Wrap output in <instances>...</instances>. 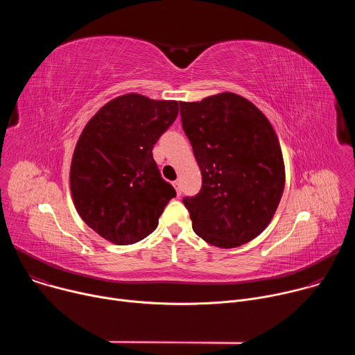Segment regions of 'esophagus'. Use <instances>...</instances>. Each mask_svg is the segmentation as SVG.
<instances>
[{"label": "esophagus", "mask_w": 355, "mask_h": 355, "mask_svg": "<svg viewBox=\"0 0 355 355\" xmlns=\"http://www.w3.org/2000/svg\"><path fill=\"white\" fill-rule=\"evenodd\" d=\"M173 185H174V188H175V191H177V195L180 196V195H181V185H180V181H174Z\"/></svg>", "instance_id": "esophagus-1"}]
</instances>
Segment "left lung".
<instances>
[{
    "label": "left lung",
    "instance_id": "obj_1",
    "mask_svg": "<svg viewBox=\"0 0 355 355\" xmlns=\"http://www.w3.org/2000/svg\"><path fill=\"white\" fill-rule=\"evenodd\" d=\"M180 107L202 174L200 191L182 199L193 232L222 248L248 243L271 222L285 185L282 151L270 121L233 92Z\"/></svg>",
    "mask_w": 355,
    "mask_h": 355
}]
</instances>
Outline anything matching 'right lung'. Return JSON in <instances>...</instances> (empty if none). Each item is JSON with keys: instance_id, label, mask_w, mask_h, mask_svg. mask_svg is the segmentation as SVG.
Segmentation results:
<instances>
[{"instance_id": "1", "label": "right lung", "mask_w": 355, "mask_h": 355, "mask_svg": "<svg viewBox=\"0 0 355 355\" xmlns=\"http://www.w3.org/2000/svg\"><path fill=\"white\" fill-rule=\"evenodd\" d=\"M177 115V101L126 94L85 125L71 160V196L81 219L111 243L143 240L175 196L151 150Z\"/></svg>"}]
</instances>
